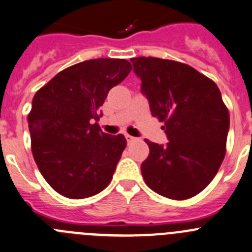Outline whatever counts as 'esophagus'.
Segmentation results:
<instances>
[{
    "label": "esophagus",
    "instance_id": "34e87169",
    "mask_svg": "<svg viewBox=\"0 0 252 252\" xmlns=\"http://www.w3.org/2000/svg\"><path fill=\"white\" fill-rule=\"evenodd\" d=\"M126 141H128V143H131V141L135 140V138H134V136H131V135H129V134H126Z\"/></svg>",
    "mask_w": 252,
    "mask_h": 252
}]
</instances>
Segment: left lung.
Segmentation results:
<instances>
[{"label": "left lung", "mask_w": 252, "mask_h": 252, "mask_svg": "<svg viewBox=\"0 0 252 252\" xmlns=\"http://www.w3.org/2000/svg\"><path fill=\"white\" fill-rule=\"evenodd\" d=\"M153 117L163 122L168 143L146 140L141 175L156 193L187 199L202 192L225 156L229 112L218 86L193 67L158 58H133Z\"/></svg>", "instance_id": "1"}]
</instances>
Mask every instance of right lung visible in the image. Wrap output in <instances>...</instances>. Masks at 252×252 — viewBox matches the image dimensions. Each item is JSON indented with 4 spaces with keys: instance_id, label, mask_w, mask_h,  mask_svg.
Wrapping results in <instances>:
<instances>
[{
    "instance_id": "1",
    "label": "right lung",
    "mask_w": 252,
    "mask_h": 252,
    "mask_svg": "<svg viewBox=\"0 0 252 252\" xmlns=\"http://www.w3.org/2000/svg\"><path fill=\"white\" fill-rule=\"evenodd\" d=\"M131 70L124 59H94L67 67L33 97L28 116L32 153L46 182L71 199L92 197L109 185L126 146L123 134L97 121L112 87Z\"/></svg>"
}]
</instances>
